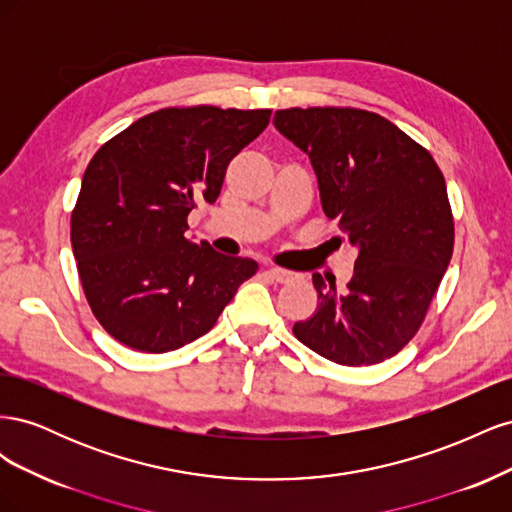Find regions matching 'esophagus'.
<instances>
[{
	"instance_id": "obj_1",
	"label": "esophagus",
	"mask_w": 512,
	"mask_h": 512,
	"mask_svg": "<svg viewBox=\"0 0 512 512\" xmlns=\"http://www.w3.org/2000/svg\"><path fill=\"white\" fill-rule=\"evenodd\" d=\"M267 275L271 277V280L280 282V284L292 282L294 277H297V273H292V271H288V269H280V267H269V269H267Z\"/></svg>"
}]
</instances>
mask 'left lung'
Returning <instances> with one entry per match:
<instances>
[{"mask_svg": "<svg viewBox=\"0 0 512 512\" xmlns=\"http://www.w3.org/2000/svg\"><path fill=\"white\" fill-rule=\"evenodd\" d=\"M275 128L312 160L322 211L359 250L346 288L324 284L316 314L292 327L339 365L391 359L421 327L453 256V215L431 153L361 108H286Z\"/></svg>", "mask_w": 512, "mask_h": 512, "instance_id": "8db88e82", "label": "left lung"}]
</instances>
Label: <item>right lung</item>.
Instances as JSON below:
<instances>
[{"label":"right lung","instance_id":"right-lung-1","mask_svg":"<svg viewBox=\"0 0 512 512\" xmlns=\"http://www.w3.org/2000/svg\"><path fill=\"white\" fill-rule=\"evenodd\" d=\"M271 111L162 108L91 158L72 211V252L91 312L141 352L194 342L218 322L258 262L183 237L196 200L215 203L226 166Z\"/></svg>","mask_w":512,"mask_h":512}]
</instances>
